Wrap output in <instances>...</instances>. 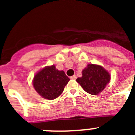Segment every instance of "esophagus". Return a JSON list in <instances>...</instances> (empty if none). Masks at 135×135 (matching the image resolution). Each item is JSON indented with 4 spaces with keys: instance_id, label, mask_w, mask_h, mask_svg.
<instances>
[{
    "instance_id": "34e87169",
    "label": "esophagus",
    "mask_w": 135,
    "mask_h": 135,
    "mask_svg": "<svg viewBox=\"0 0 135 135\" xmlns=\"http://www.w3.org/2000/svg\"><path fill=\"white\" fill-rule=\"evenodd\" d=\"M70 78H71V79H74V80L76 79V75H74V76H71V77H70Z\"/></svg>"
}]
</instances>
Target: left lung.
I'll return each instance as SVG.
<instances>
[{"label": "left lung", "mask_w": 135, "mask_h": 135, "mask_svg": "<svg viewBox=\"0 0 135 135\" xmlns=\"http://www.w3.org/2000/svg\"><path fill=\"white\" fill-rule=\"evenodd\" d=\"M110 74L104 68L95 64H88L82 70V76L76 81L86 93L98 95L110 81Z\"/></svg>", "instance_id": "8db88e82"}]
</instances>
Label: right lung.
<instances>
[{
  "label": "right lung",
  "instance_id": "right-lung-1",
  "mask_svg": "<svg viewBox=\"0 0 135 135\" xmlns=\"http://www.w3.org/2000/svg\"><path fill=\"white\" fill-rule=\"evenodd\" d=\"M70 80L63 70H57L53 65L46 66L36 74L33 86L42 97L53 100L63 93Z\"/></svg>",
  "mask_w": 135,
  "mask_h": 135
}]
</instances>
